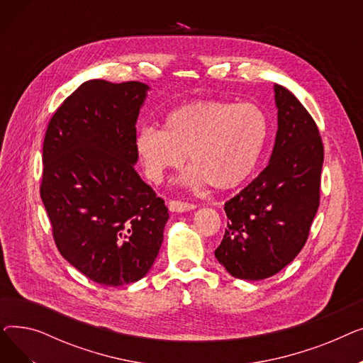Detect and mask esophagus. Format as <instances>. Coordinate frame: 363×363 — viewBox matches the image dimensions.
Instances as JSON below:
<instances>
[{"label": "esophagus", "mask_w": 363, "mask_h": 363, "mask_svg": "<svg viewBox=\"0 0 363 363\" xmlns=\"http://www.w3.org/2000/svg\"><path fill=\"white\" fill-rule=\"evenodd\" d=\"M197 206L193 203H186V201H179V200H170L169 201V211L170 212H189V211H194Z\"/></svg>", "instance_id": "34e87169"}]
</instances>
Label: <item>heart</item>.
Listing matches in <instances>:
<instances>
[{"label": "heart", "mask_w": 363, "mask_h": 363, "mask_svg": "<svg viewBox=\"0 0 363 363\" xmlns=\"http://www.w3.org/2000/svg\"><path fill=\"white\" fill-rule=\"evenodd\" d=\"M269 138V122L255 104L194 101L169 111L163 129L143 128L135 150L144 174L160 182L188 157V181L219 191L242 185L256 170Z\"/></svg>", "instance_id": "b5f03b06"}]
</instances>
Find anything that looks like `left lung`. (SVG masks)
<instances>
[{"label":"left lung","mask_w":363,"mask_h":363,"mask_svg":"<svg viewBox=\"0 0 363 363\" xmlns=\"http://www.w3.org/2000/svg\"><path fill=\"white\" fill-rule=\"evenodd\" d=\"M278 130L269 164L225 203L228 225L215 256L233 277L259 281L294 260L319 207L323 144L309 111L274 85Z\"/></svg>","instance_id":"8db88e82"}]
</instances>
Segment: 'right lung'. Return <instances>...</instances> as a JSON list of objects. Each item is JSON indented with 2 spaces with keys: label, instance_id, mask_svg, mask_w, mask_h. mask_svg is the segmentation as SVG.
<instances>
[{
  "label": "right lung",
  "instance_id": "right-lung-1",
  "mask_svg": "<svg viewBox=\"0 0 363 363\" xmlns=\"http://www.w3.org/2000/svg\"><path fill=\"white\" fill-rule=\"evenodd\" d=\"M148 85L84 82L51 118L41 199L60 255L91 281L121 287L151 269L169 219L137 174V119Z\"/></svg>",
  "mask_w": 363,
  "mask_h": 363
}]
</instances>
